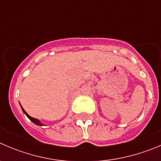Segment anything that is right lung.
Listing matches in <instances>:
<instances>
[{
	"instance_id": "right-lung-1",
	"label": "right lung",
	"mask_w": 161,
	"mask_h": 161,
	"mask_svg": "<svg viewBox=\"0 0 161 161\" xmlns=\"http://www.w3.org/2000/svg\"><path fill=\"white\" fill-rule=\"evenodd\" d=\"M21 108H22V107H21ZM22 110H23V111H24V112L25 113V114H26V115H27V117L28 118V119H30V120L31 121V122H33L34 123H35V124H36V125H42V124L41 123V122H39V121L38 120V119H35V118H32V117H31L30 115H28V114H27V112H26V111H24V108H22Z\"/></svg>"
}]
</instances>
